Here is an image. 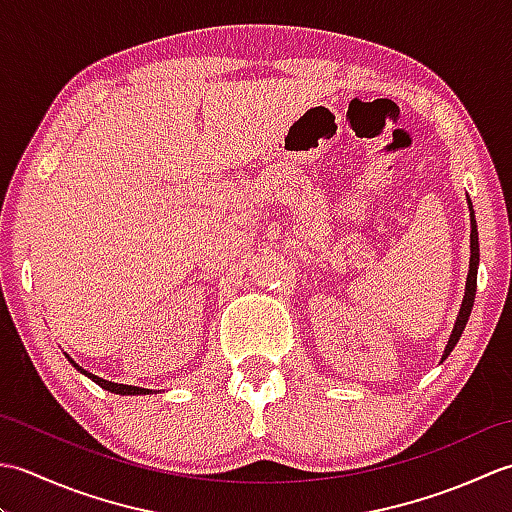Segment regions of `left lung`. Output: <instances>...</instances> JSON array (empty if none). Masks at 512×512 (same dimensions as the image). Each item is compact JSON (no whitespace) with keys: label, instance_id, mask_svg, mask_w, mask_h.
I'll return each mask as SVG.
<instances>
[{"label":"left lung","instance_id":"8db88e82","mask_svg":"<svg viewBox=\"0 0 512 512\" xmlns=\"http://www.w3.org/2000/svg\"><path fill=\"white\" fill-rule=\"evenodd\" d=\"M466 202H469V215H471V262H469V275H466V288H464V299L458 312V319H455L453 332L449 336V343L442 352V361H447V356L453 352V347L458 345L460 336L466 328V321L471 317L473 310V301H475V290H477V266H480V242H477V222H475V211H473V202L469 195H466ZM440 361V363H442Z\"/></svg>","mask_w":512,"mask_h":512}]
</instances>
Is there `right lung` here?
Here are the masks:
<instances>
[{
    "label": "right lung",
    "instance_id": "1",
    "mask_svg": "<svg viewBox=\"0 0 512 512\" xmlns=\"http://www.w3.org/2000/svg\"><path fill=\"white\" fill-rule=\"evenodd\" d=\"M65 356H68V354H65ZM68 361L76 367V372H81L83 376H88L90 380H94L96 385L103 387L105 391H112V394H118V396H143V394H154V389H145V387H136V385H123V383H112V380H105V378H101V376L85 372V369H83L79 363H76V361H72L70 356H68Z\"/></svg>",
    "mask_w": 512,
    "mask_h": 512
}]
</instances>
